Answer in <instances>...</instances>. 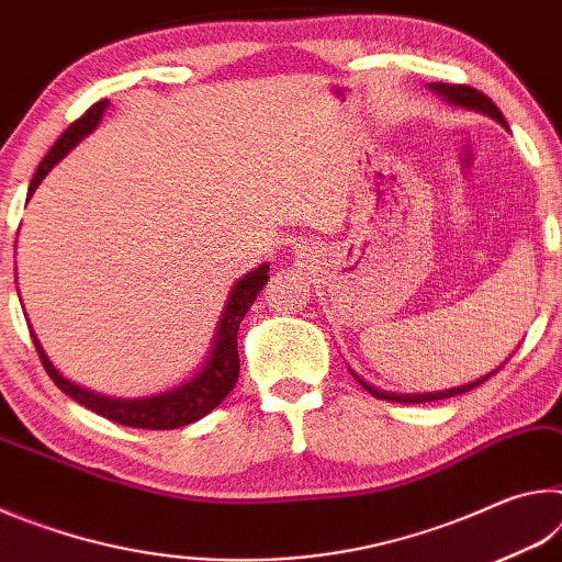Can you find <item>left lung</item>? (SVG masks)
<instances>
[{
	"instance_id": "left-lung-1",
	"label": "left lung",
	"mask_w": 562,
	"mask_h": 562,
	"mask_svg": "<svg viewBox=\"0 0 562 562\" xmlns=\"http://www.w3.org/2000/svg\"><path fill=\"white\" fill-rule=\"evenodd\" d=\"M429 89L439 93V97H441L443 101L453 103V106L471 109V111H481V113H486V116L496 119V121L501 123V126L508 128V123H506V119H503V113L498 111L496 103H493V101L486 97V93L475 91L473 87H465V83H429ZM496 372H498V369H496ZM496 372H491V374H486V376L475 379V382H471V384L453 386V389H446V392H431V394H392V392H379V389L369 386V384L364 382V379H359L355 372H351V374H355L357 382H359L361 386H364L369 394L376 396V398H386V402H402V404H424V402H436V398H449V396H456V394L471 392V389L481 386L483 382H486V379H491Z\"/></svg>"
}]
</instances>
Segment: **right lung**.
Instances as JSON below:
<instances>
[{
  "label": "right lung",
  "instance_id": "obj_1",
  "mask_svg": "<svg viewBox=\"0 0 562 562\" xmlns=\"http://www.w3.org/2000/svg\"><path fill=\"white\" fill-rule=\"evenodd\" d=\"M109 109V101H97L93 106L83 113L81 119H76L69 128H66L59 140L52 146L49 154L36 168V173L30 183V198L42 183L44 176L59 164V160L69 154V150L79 144L83 136L99 126L103 111ZM270 265H260L252 272H247L245 278L233 284L231 294H227L225 310L221 319H217L213 347L207 351L205 364L198 369V372L170 392H160L154 396L144 398H111L87 392V389L71 384L69 379H64L56 372L49 357L44 355L40 339L32 331L34 347L40 351V359L46 369V374L54 379V384L61 389L66 396H71L74 402L81 406L91 408L99 416L109 418V422H116L123 426H133V429H150V431H166V429H180V426H188L211 414L213 408L223 402V398L233 392L237 382V374H240V357H237V329H240V322L245 319L250 304L258 297L265 282L270 280Z\"/></svg>",
  "mask_w": 562,
  "mask_h": 562
}]
</instances>
